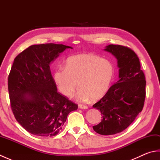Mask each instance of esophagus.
Here are the masks:
<instances>
[{"label": "esophagus", "mask_w": 160, "mask_h": 160, "mask_svg": "<svg viewBox=\"0 0 160 160\" xmlns=\"http://www.w3.org/2000/svg\"><path fill=\"white\" fill-rule=\"evenodd\" d=\"M78 107H79L80 108H84V109H87V108H88L87 106H86V105H84V104H78Z\"/></svg>", "instance_id": "obj_1"}]
</instances>
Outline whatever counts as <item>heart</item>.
Returning a JSON list of instances; mask_svg holds the SVG:
<instances>
[{
    "mask_svg": "<svg viewBox=\"0 0 160 160\" xmlns=\"http://www.w3.org/2000/svg\"><path fill=\"white\" fill-rule=\"evenodd\" d=\"M115 76L113 64L108 60L92 53H80L69 57L65 68L54 71L53 79L60 92L72 96L78 87L76 99L85 102L98 100L109 90Z\"/></svg>",
    "mask_w": 160,
    "mask_h": 160,
    "instance_id": "b5f03b06",
    "label": "heart"
}]
</instances>
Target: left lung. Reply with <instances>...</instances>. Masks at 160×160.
I'll use <instances>...</instances> for the list:
<instances>
[{
    "label": "left lung",
    "mask_w": 160,
    "mask_h": 160,
    "mask_svg": "<svg viewBox=\"0 0 160 160\" xmlns=\"http://www.w3.org/2000/svg\"><path fill=\"white\" fill-rule=\"evenodd\" d=\"M104 50L117 58L120 79L93 105L102 118L93 128L100 135H109L125 130L143 109L147 82L140 60L131 49L109 45Z\"/></svg>",
    "instance_id": "obj_1"
}]
</instances>
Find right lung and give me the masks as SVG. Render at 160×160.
Listing matches in <instances>:
<instances>
[{
	"label": "right lung",
	"instance_id": "1",
	"mask_svg": "<svg viewBox=\"0 0 160 160\" xmlns=\"http://www.w3.org/2000/svg\"><path fill=\"white\" fill-rule=\"evenodd\" d=\"M54 43L29 47L17 56L8 76L11 108L17 122L30 133L52 137L62 129L78 104L58 92L49 64L66 49Z\"/></svg>",
	"mask_w": 160,
	"mask_h": 160
}]
</instances>
